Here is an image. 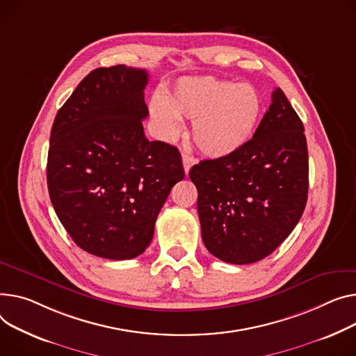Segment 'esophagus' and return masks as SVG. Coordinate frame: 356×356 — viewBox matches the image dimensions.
Masks as SVG:
<instances>
[{
	"label": "esophagus",
	"instance_id": "esophagus-1",
	"mask_svg": "<svg viewBox=\"0 0 356 356\" xmlns=\"http://www.w3.org/2000/svg\"><path fill=\"white\" fill-rule=\"evenodd\" d=\"M181 160H183V168H184V173L186 175H188V172H191V168L192 165L195 164V159L191 156V154H187V153H183L181 154Z\"/></svg>",
	"mask_w": 356,
	"mask_h": 356
}]
</instances>
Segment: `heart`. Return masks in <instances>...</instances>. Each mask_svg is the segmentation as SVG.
<instances>
[{"label": "heart", "instance_id": "1", "mask_svg": "<svg viewBox=\"0 0 356 356\" xmlns=\"http://www.w3.org/2000/svg\"><path fill=\"white\" fill-rule=\"evenodd\" d=\"M149 110L168 136L181 130V120L193 122L196 147L210 159H222L249 143L262 117L264 100L249 84L209 76L183 77L165 99L153 96Z\"/></svg>", "mask_w": 356, "mask_h": 356}]
</instances>
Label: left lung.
<instances>
[{
  "instance_id": "left-lung-1",
  "label": "left lung",
  "mask_w": 356,
  "mask_h": 356,
  "mask_svg": "<svg viewBox=\"0 0 356 356\" xmlns=\"http://www.w3.org/2000/svg\"><path fill=\"white\" fill-rule=\"evenodd\" d=\"M299 115L279 87L249 143L195 164L206 249L226 264L269 256L298 225L307 200L309 160Z\"/></svg>"
}]
</instances>
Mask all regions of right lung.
Instances as JSON below:
<instances>
[{
	"label": "right lung",
	"mask_w": 356,
	"mask_h": 356,
	"mask_svg": "<svg viewBox=\"0 0 356 356\" xmlns=\"http://www.w3.org/2000/svg\"><path fill=\"white\" fill-rule=\"evenodd\" d=\"M146 70H92L58 110L50 136L47 184L53 207L83 250L133 259L150 245L172 187L183 180L181 156L149 141Z\"/></svg>",
	"instance_id": "right-lung-1"
}]
</instances>
